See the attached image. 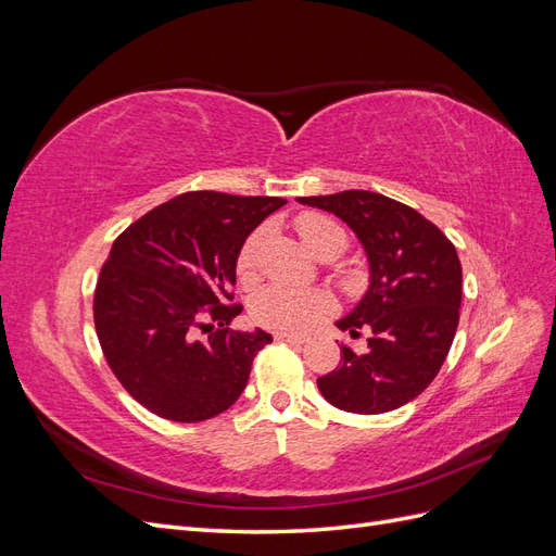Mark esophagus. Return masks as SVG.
Listing matches in <instances>:
<instances>
[{"label":"esophagus","mask_w":556,"mask_h":556,"mask_svg":"<svg viewBox=\"0 0 556 556\" xmlns=\"http://www.w3.org/2000/svg\"><path fill=\"white\" fill-rule=\"evenodd\" d=\"M278 341L285 343H292V345H306L308 343V336H296V333H276Z\"/></svg>","instance_id":"esophagus-1"}]
</instances>
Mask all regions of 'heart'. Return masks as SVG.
Wrapping results in <instances>:
<instances>
[{
    "instance_id": "1",
    "label": "heart",
    "mask_w": 556,
    "mask_h": 556,
    "mask_svg": "<svg viewBox=\"0 0 556 556\" xmlns=\"http://www.w3.org/2000/svg\"><path fill=\"white\" fill-rule=\"evenodd\" d=\"M296 229H299L301 241H304V245L313 252L315 257L323 255L325 250L341 252L345 245L343 229L325 215L299 217ZM262 237L264 231H255L252 237H248V241L239 252L237 271L243 280L252 278V274H255ZM329 311H331V299L325 292L301 290L282 282L266 285V288L260 290L257 296L252 299V306H250V315L257 325L280 333L306 331Z\"/></svg>"
}]
</instances>
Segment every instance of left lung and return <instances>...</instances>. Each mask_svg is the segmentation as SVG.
<instances>
[{"instance_id":"obj_1","label":"left lung","mask_w":556,"mask_h":556,"mask_svg":"<svg viewBox=\"0 0 556 556\" xmlns=\"http://www.w3.org/2000/svg\"><path fill=\"white\" fill-rule=\"evenodd\" d=\"M299 204L333 213L355 233L368 264V288L336 327L364 352L343 348L341 364L317 378L331 406L390 413L422 394L447 357L462 308V262L445 233L415 208L384 194L345 190L299 197Z\"/></svg>"}]
</instances>
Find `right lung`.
Here are the masks:
<instances>
[{"instance_id": "1", "label": "right lung", "mask_w": 556, "mask_h": 556, "mask_svg": "<svg viewBox=\"0 0 556 556\" xmlns=\"http://www.w3.org/2000/svg\"><path fill=\"white\" fill-rule=\"evenodd\" d=\"M288 204L280 197L185 192L115 239L94 292V327L115 378L143 408L172 422L225 413L274 341L231 331L225 306L245 239ZM199 330H208L201 340Z\"/></svg>"}]
</instances>
